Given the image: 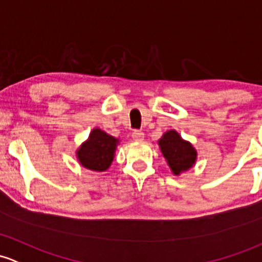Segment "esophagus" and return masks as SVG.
I'll list each match as a JSON object with an SVG mask.
<instances>
[{
  "instance_id": "34e87169",
  "label": "esophagus",
  "mask_w": 262,
  "mask_h": 262,
  "mask_svg": "<svg viewBox=\"0 0 262 262\" xmlns=\"http://www.w3.org/2000/svg\"><path fill=\"white\" fill-rule=\"evenodd\" d=\"M132 137H133L134 140H138V142H140V140L144 139V133H143L142 130H134L133 133H132Z\"/></svg>"
}]
</instances>
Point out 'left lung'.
<instances>
[{
    "mask_svg": "<svg viewBox=\"0 0 262 262\" xmlns=\"http://www.w3.org/2000/svg\"><path fill=\"white\" fill-rule=\"evenodd\" d=\"M163 157L174 174H180L194 164L197 152L192 144L183 140L176 130H168L158 142Z\"/></svg>",
    "mask_w": 262,
    "mask_h": 262,
    "instance_id": "1",
    "label": "left lung"
}]
</instances>
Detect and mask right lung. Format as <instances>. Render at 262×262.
<instances>
[{
    "label": "right lung",
    "instance_id": "obj_1",
    "mask_svg": "<svg viewBox=\"0 0 262 262\" xmlns=\"http://www.w3.org/2000/svg\"><path fill=\"white\" fill-rule=\"evenodd\" d=\"M117 144L118 139L96 128L93 129L89 139L82 143L76 156L82 167L95 172H103L112 164Z\"/></svg>",
    "mask_w": 262,
    "mask_h": 262
}]
</instances>
